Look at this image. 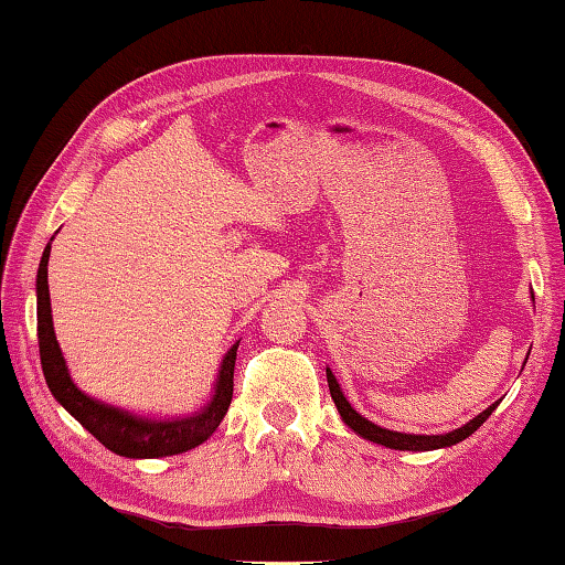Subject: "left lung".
Here are the masks:
<instances>
[{
	"mask_svg": "<svg viewBox=\"0 0 565 565\" xmlns=\"http://www.w3.org/2000/svg\"><path fill=\"white\" fill-rule=\"evenodd\" d=\"M526 361H529V355H526ZM326 377H328V390H331V397L338 407V413H341V417H343V423L351 427L358 437L371 439V443L390 447V449H399V452H429V449L452 447V445L461 443V439H467L469 435H475L499 405V403L489 405L484 413H479L475 419H469L467 425H461L447 435H407V433H395V429H385L381 425H375V423H371V419L358 413L355 407H351V403H348L343 395L341 385H338V381H335V375L331 373V367H326Z\"/></svg>",
	"mask_w": 565,
	"mask_h": 565,
	"instance_id": "obj_1",
	"label": "left lung"
}]
</instances>
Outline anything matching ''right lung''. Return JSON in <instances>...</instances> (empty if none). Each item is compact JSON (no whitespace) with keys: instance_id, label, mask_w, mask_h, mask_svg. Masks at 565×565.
Here are the masks:
<instances>
[{"instance_id":"right-lung-1","label":"right lung","mask_w":565,"mask_h":565,"mask_svg":"<svg viewBox=\"0 0 565 565\" xmlns=\"http://www.w3.org/2000/svg\"><path fill=\"white\" fill-rule=\"evenodd\" d=\"M54 242V237H51ZM49 254L51 244H46L41 254V264L36 271V331H39V355L41 367H44L46 385L56 403L74 415L100 445L108 447L110 452L128 459H158L170 455H182L188 449L202 445L210 439L214 429L227 415L232 403L234 387V361H237V345L234 343L224 353L217 381H214V393L210 403L200 407L198 413L184 417H142L128 409L100 403V399L86 395L74 381H71L68 365L61 353L54 318H51V299H49Z\"/></svg>"}]
</instances>
